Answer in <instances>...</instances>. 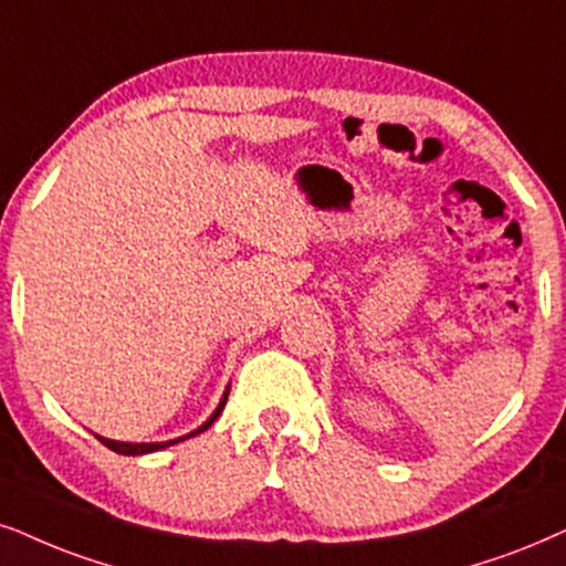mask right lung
<instances>
[{"label": "right lung", "instance_id": "obj_1", "mask_svg": "<svg viewBox=\"0 0 566 566\" xmlns=\"http://www.w3.org/2000/svg\"><path fill=\"white\" fill-rule=\"evenodd\" d=\"M227 397H230V386H227L224 389V395H221V399H219V405H217V410L211 412V418L206 420V423H200L196 431H190V433H185V436H180V439H169V441H140V443H133V441H114V439H104V436H98L96 433V439L104 443V447H109L112 452H117V454H127V457H135V454H151V452H159V449H167V447H171V443H177V441H185V439H190V436H198V433H203L206 428H209L213 420L219 418L221 415V410H224V405H227Z\"/></svg>", "mask_w": 566, "mask_h": 566}]
</instances>
